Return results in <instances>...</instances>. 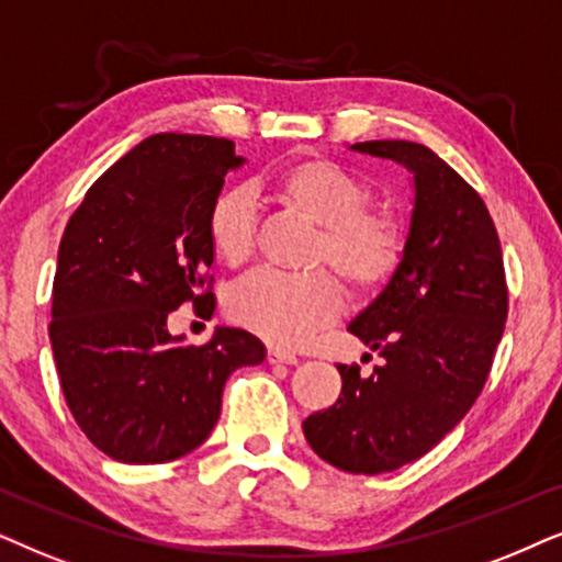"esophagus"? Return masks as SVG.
<instances>
[{
    "label": "esophagus",
    "mask_w": 562,
    "mask_h": 562,
    "mask_svg": "<svg viewBox=\"0 0 562 562\" xmlns=\"http://www.w3.org/2000/svg\"><path fill=\"white\" fill-rule=\"evenodd\" d=\"M267 362L269 364H297V357L290 355V351H285V349L272 347L267 351Z\"/></svg>",
    "instance_id": "1"
}]
</instances>
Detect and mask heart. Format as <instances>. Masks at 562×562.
I'll return each mask as SVG.
<instances>
[{
  "instance_id": "1",
  "label": "heart",
  "mask_w": 562,
  "mask_h": 562,
  "mask_svg": "<svg viewBox=\"0 0 562 562\" xmlns=\"http://www.w3.org/2000/svg\"><path fill=\"white\" fill-rule=\"evenodd\" d=\"M277 203L313 226V265H328L349 288L383 285L401 261L403 234L391 215L368 211L372 192L357 175L328 159H303L267 179ZM207 241L228 267L254 251V200L244 187H223L207 207ZM341 285L326 269L308 274L261 272L231 297V318L280 347H301L341 311Z\"/></svg>"
}]
</instances>
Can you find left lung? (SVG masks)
<instances>
[{"mask_svg": "<svg viewBox=\"0 0 562 562\" xmlns=\"http://www.w3.org/2000/svg\"><path fill=\"white\" fill-rule=\"evenodd\" d=\"M351 151L414 175L401 261L349 331L383 362L336 364L341 395L303 422L311 450L347 473H391L424 458L462 422L493 364L508 293L488 207L431 148L364 140Z\"/></svg>", "mask_w": 562, "mask_h": 562, "instance_id": "left-lung-1", "label": "left lung"}]
</instances>
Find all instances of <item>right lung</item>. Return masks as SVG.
<instances>
[{"label":"right lung","mask_w":562,"mask_h":562,"mask_svg":"<svg viewBox=\"0 0 562 562\" xmlns=\"http://www.w3.org/2000/svg\"><path fill=\"white\" fill-rule=\"evenodd\" d=\"M244 161L228 138L156 133L89 187L64 231L50 347L74 418L112 460L192 452L218 422L231 372L265 362L244 328L215 326L194 347L167 326L184 303L213 313L207 207Z\"/></svg>","instance_id":"right-lung-1"}]
</instances>
